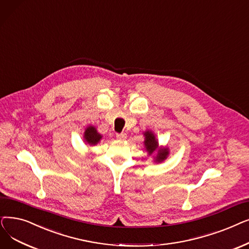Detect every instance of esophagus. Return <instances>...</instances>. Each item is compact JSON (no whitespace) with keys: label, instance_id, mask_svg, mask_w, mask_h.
<instances>
[{"label":"esophagus","instance_id":"esophagus-1","mask_svg":"<svg viewBox=\"0 0 249 249\" xmlns=\"http://www.w3.org/2000/svg\"><path fill=\"white\" fill-rule=\"evenodd\" d=\"M116 138H117L118 140H125V139H126V134H125V133L116 134Z\"/></svg>","mask_w":249,"mask_h":249}]
</instances>
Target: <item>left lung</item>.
<instances>
[{"label":"left lung","mask_w":249,"mask_h":249,"mask_svg":"<svg viewBox=\"0 0 249 249\" xmlns=\"http://www.w3.org/2000/svg\"><path fill=\"white\" fill-rule=\"evenodd\" d=\"M145 140H144V146L146 151L148 152V155L154 158L155 163H161L167 159L169 156V148L167 146H159V142L156 138V135L154 134L150 129L145 131L143 133Z\"/></svg>","instance_id":"left-lung-1"}]
</instances>
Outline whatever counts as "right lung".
I'll list each match as a JSON object with an SVG mask.
<instances>
[{
    "instance_id": "add662e5",
    "label": "right lung",
    "mask_w": 249,
    "mask_h": 249,
    "mask_svg": "<svg viewBox=\"0 0 249 249\" xmlns=\"http://www.w3.org/2000/svg\"><path fill=\"white\" fill-rule=\"evenodd\" d=\"M102 140V135L98 133L97 128L94 125H88L85 128L84 135H83V141L87 146H95Z\"/></svg>"
}]
</instances>
